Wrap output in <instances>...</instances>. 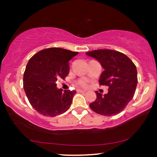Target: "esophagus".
Returning <instances> with one entry per match:
<instances>
[{"mask_svg": "<svg viewBox=\"0 0 157 157\" xmlns=\"http://www.w3.org/2000/svg\"><path fill=\"white\" fill-rule=\"evenodd\" d=\"M76 91L78 92V93H85V91H83V90H81V89H77Z\"/></svg>", "mask_w": 157, "mask_h": 157, "instance_id": "obj_1", "label": "esophagus"}]
</instances>
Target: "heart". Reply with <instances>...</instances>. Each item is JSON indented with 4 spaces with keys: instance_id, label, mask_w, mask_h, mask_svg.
Returning a JSON list of instances; mask_svg holds the SVG:
<instances>
[{
    "instance_id": "1",
    "label": "heart",
    "mask_w": 157,
    "mask_h": 157,
    "mask_svg": "<svg viewBox=\"0 0 157 157\" xmlns=\"http://www.w3.org/2000/svg\"><path fill=\"white\" fill-rule=\"evenodd\" d=\"M76 85L82 88H86L88 86V80L84 78L78 79L76 81Z\"/></svg>"
}]
</instances>
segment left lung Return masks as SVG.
Listing matches in <instances>:
<instances>
[{
    "label": "left lung",
    "mask_w": 157,
    "mask_h": 157,
    "mask_svg": "<svg viewBox=\"0 0 157 157\" xmlns=\"http://www.w3.org/2000/svg\"><path fill=\"white\" fill-rule=\"evenodd\" d=\"M95 58L104 68L100 76L99 84L109 86L108 93L102 96L96 91V98L89 104L98 114L117 115L124 110L134 97L138 82L135 64L124 53L119 51L99 49L86 52Z\"/></svg>",
    "instance_id": "1"
}]
</instances>
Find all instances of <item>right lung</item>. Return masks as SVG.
<instances>
[{
  "mask_svg": "<svg viewBox=\"0 0 157 157\" xmlns=\"http://www.w3.org/2000/svg\"><path fill=\"white\" fill-rule=\"evenodd\" d=\"M78 52L61 48L38 51L28 62L23 74V89L32 107L40 114L53 117L69 109L76 91L57 89L59 78L69 72V61Z\"/></svg>",
  "mask_w": 157,
  "mask_h": 157,
  "instance_id": "add662e5",
  "label": "right lung"
}]
</instances>
